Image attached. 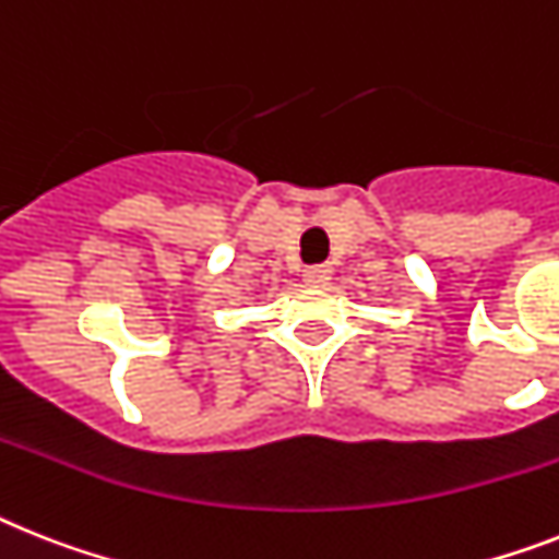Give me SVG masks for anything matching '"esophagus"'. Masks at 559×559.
<instances>
[{"label":"esophagus","mask_w":559,"mask_h":559,"mask_svg":"<svg viewBox=\"0 0 559 559\" xmlns=\"http://www.w3.org/2000/svg\"><path fill=\"white\" fill-rule=\"evenodd\" d=\"M332 278V266L330 264H316V266H307L304 270V281H307L309 287H326Z\"/></svg>","instance_id":"esophagus-1"}]
</instances>
